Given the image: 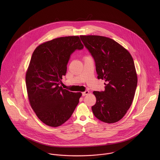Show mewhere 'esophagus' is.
I'll use <instances>...</instances> for the list:
<instances>
[{
  "label": "esophagus",
  "instance_id": "esophagus-1",
  "mask_svg": "<svg viewBox=\"0 0 160 160\" xmlns=\"http://www.w3.org/2000/svg\"><path fill=\"white\" fill-rule=\"evenodd\" d=\"M89 93V92L88 91H84V92L82 93V95L83 97H84V96H86V95H88Z\"/></svg>",
  "mask_w": 160,
  "mask_h": 160
}]
</instances>
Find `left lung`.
I'll use <instances>...</instances> for the list:
<instances>
[{
  "label": "left lung",
  "instance_id": "obj_1",
  "mask_svg": "<svg viewBox=\"0 0 160 160\" xmlns=\"http://www.w3.org/2000/svg\"><path fill=\"white\" fill-rule=\"evenodd\" d=\"M95 63L98 79H105V91H94V116L107 123H114L130 108L137 88V76L130 53L114 40L100 36H81Z\"/></svg>",
  "mask_w": 160,
  "mask_h": 160
}]
</instances>
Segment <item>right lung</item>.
Wrapping results in <instances>:
<instances>
[{"mask_svg":"<svg viewBox=\"0 0 160 160\" xmlns=\"http://www.w3.org/2000/svg\"><path fill=\"white\" fill-rule=\"evenodd\" d=\"M84 46L78 36L62 37L38 46L34 51L26 74V84L30 105L39 119L46 125L57 127L71 116L81 92L63 89L71 55Z\"/></svg>","mask_w":160,"mask_h":160,"instance_id":"1","label":"right lung"}]
</instances>
